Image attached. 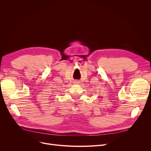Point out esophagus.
I'll return each mask as SVG.
<instances>
[{
    "label": "esophagus",
    "instance_id": "1",
    "mask_svg": "<svg viewBox=\"0 0 151 151\" xmlns=\"http://www.w3.org/2000/svg\"><path fill=\"white\" fill-rule=\"evenodd\" d=\"M76 83V84H78V82H76V83Z\"/></svg>",
    "mask_w": 151,
    "mask_h": 151
}]
</instances>
